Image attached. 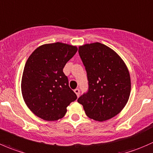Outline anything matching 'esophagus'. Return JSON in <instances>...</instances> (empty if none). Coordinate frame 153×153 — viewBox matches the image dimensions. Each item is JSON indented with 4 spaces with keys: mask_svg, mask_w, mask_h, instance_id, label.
Wrapping results in <instances>:
<instances>
[{
    "mask_svg": "<svg viewBox=\"0 0 153 153\" xmlns=\"http://www.w3.org/2000/svg\"><path fill=\"white\" fill-rule=\"evenodd\" d=\"M74 92H75V94L77 95V96H79V95H80V90L79 89H75V90H74Z\"/></svg>",
    "mask_w": 153,
    "mask_h": 153,
    "instance_id": "34e87169",
    "label": "esophagus"
}]
</instances>
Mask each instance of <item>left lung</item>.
Masks as SVG:
<instances>
[{
    "mask_svg": "<svg viewBox=\"0 0 153 153\" xmlns=\"http://www.w3.org/2000/svg\"><path fill=\"white\" fill-rule=\"evenodd\" d=\"M78 53L87 71L89 88L78 102L88 117L108 120L117 115L129 99L128 68L114 50L99 42L81 45Z\"/></svg>",
    "mask_w": 153,
    "mask_h": 153,
    "instance_id": "obj_1",
    "label": "left lung"
}]
</instances>
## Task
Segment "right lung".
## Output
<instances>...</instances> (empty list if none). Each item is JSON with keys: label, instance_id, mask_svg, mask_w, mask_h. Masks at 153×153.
<instances>
[{"label": "right lung", "instance_id": "obj_1", "mask_svg": "<svg viewBox=\"0 0 153 153\" xmlns=\"http://www.w3.org/2000/svg\"><path fill=\"white\" fill-rule=\"evenodd\" d=\"M77 51L76 46L62 42L45 44L38 47L25 63L22 96L29 109L44 120L61 119L69 104L76 100L63 69Z\"/></svg>", "mask_w": 153, "mask_h": 153}]
</instances>
